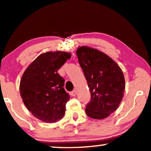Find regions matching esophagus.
<instances>
[{
    "label": "esophagus",
    "mask_w": 151,
    "mask_h": 151,
    "mask_svg": "<svg viewBox=\"0 0 151 151\" xmlns=\"http://www.w3.org/2000/svg\"><path fill=\"white\" fill-rule=\"evenodd\" d=\"M70 95H71V96H75L76 95V90L72 91V92H70Z\"/></svg>",
    "instance_id": "obj_1"
}]
</instances>
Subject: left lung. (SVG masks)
Returning a JSON list of instances; mask_svg holds the SVG:
<instances>
[{
  "label": "left lung",
  "mask_w": 151,
  "mask_h": 151,
  "mask_svg": "<svg viewBox=\"0 0 151 151\" xmlns=\"http://www.w3.org/2000/svg\"><path fill=\"white\" fill-rule=\"evenodd\" d=\"M76 55L91 94L85 113L96 120L107 118L123 98L125 82L122 70L111 57L96 49L83 46Z\"/></svg>",
  "instance_id": "1"
}]
</instances>
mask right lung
Instances as JSON below:
<instances>
[{"instance_id": "right-lung-1", "label": "right lung", "mask_w": 151, "mask_h": 151, "mask_svg": "<svg viewBox=\"0 0 151 151\" xmlns=\"http://www.w3.org/2000/svg\"><path fill=\"white\" fill-rule=\"evenodd\" d=\"M70 58V54L65 52L42 54L22 76L19 91L24 103L33 115L43 122H55L64 116L70 96L58 70Z\"/></svg>"}]
</instances>
